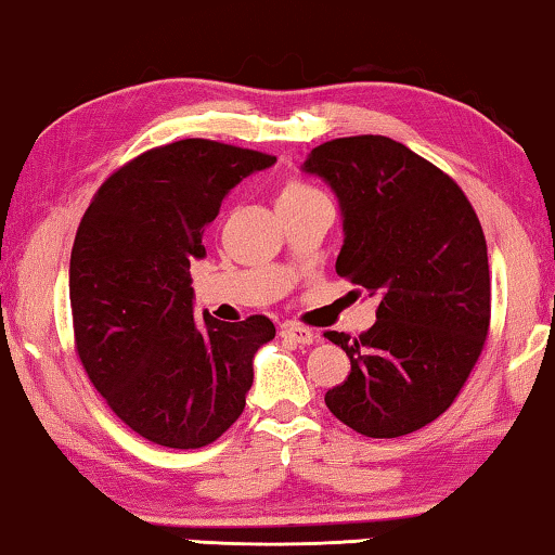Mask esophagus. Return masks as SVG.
Masks as SVG:
<instances>
[{"label":"esophagus","mask_w":555,"mask_h":555,"mask_svg":"<svg viewBox=\"0 0 555 555\" xmlns=\"http://www.w3.org/2000/svg\"><path fill=\"white\" fill-rule=\"evenodd\" d=\"M280 335H283L285 340L295 343V345H312V340H315V335H312V331H308V327H302V325H295V323L283 325V331H280Z\"/></svg>","instance_id":"esophagus-1"}]
</instances>
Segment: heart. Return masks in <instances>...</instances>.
Returning a JSON list of instances; mask_svg holds the SVG:
<instances>
[{"label": "heart", "instance_id": "obj_1", "mask_svg": "<svg viewBox=\"0 0 555 555\" xmlns=\"http://www.w3.org/2000/svg\"><path fill=\"white\" fill-rule=\"evenodd\" d=\"M312 195H320V192L312 190L310 184H305L300 180H291L287 184H283V190L278 192V205L295 203V199H305V197H312Z\"/></svg>", "mask_w": 555, "mask_h": 555}]
</instances>
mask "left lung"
I'll list each match as a JSON object with an SVG mask.
<instances>
[{"instance_id":"1","label":"left lung","mask_w":555,"mask_h":555,"mask_svg":"<svg viewBox=\"0 0 555 555\" xmlns=\"http://www.w3.org/2000/svg\"><path fill=\"white\" fill-rule=\"evenodd\" d=\"M302 172L340 205L337 275L380 300L367 333H325L350 358L325 405L367 438L421 430L451 408L488 337L483 228L446 172L383 134L320 144Z\"/></svg>"}]
</instances>
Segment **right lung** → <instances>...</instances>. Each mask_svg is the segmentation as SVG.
<instances>
[{
	"label": "right lung",
	"mask_w": 555,
	"mask_h": 555,
	"mask_svg": "<svg viewBox=\"0 0 555 555\" xmlns=\"http://www.w3.org/2000/svg\"><path fill=\"white\" fill-rule=\"evenodd\" d=\"M275 157L212 140L155 147L104 180L79 222L69 302L79 360L125 425L165 448L218 440L245 408L264 315L195 318L190 262L222 199Z\"/></svg>",
	"instance_id": "right-lung-1"
}]
</instances>
